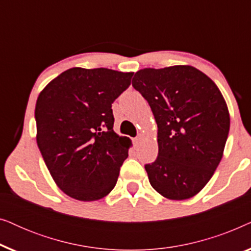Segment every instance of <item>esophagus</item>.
Returning <instances> with one entry per match:
<instances>
[{"instance_id":"1","label":"esophagus","mask_w":251,"mask_h":251,"mask_svg":"<svg viewBox=\"0 0 251 251\" xmlns=\"http://www.w3.org/2000/svg\"><path fill=\"white\" fill-rule=\"evenodd\" d=\"M143 140H144V136H143V135H138V136H137L136 138H135V145H136V146L140 145Z\"/></svg>"}]
</instances>
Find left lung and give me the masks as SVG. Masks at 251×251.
<instances>
[{
    "label": "left lung",
    "instance_id": "left-lung-1",
    "mask_svg": "<svg viewBox=\"0 0 251 251\" xmlns=\"http://www.w3.org/2000/svg\"><path fill=\"white\" fill-rule=\"evenodd\" d=\"M132 87L146 99L157 125L159 154L146 164L150 183L170 200H186L203 188L221 162L229 113L210 77L188 65L144 68Z\"/></svg>",
    "mask_w": 251,
    "mask_h": 251
}]
</instances>
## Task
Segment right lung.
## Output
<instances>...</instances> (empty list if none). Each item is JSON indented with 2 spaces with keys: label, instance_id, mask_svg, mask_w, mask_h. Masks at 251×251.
<instances>
[{
  "label": "right lung",
  "instance_id": "obj_1",
  "mask_svg": "<svg viewBox=\"0 0 251 251\" xmlns=\"http://www.w3.org/2000/svg\"><path fill=\"white\" fill-rule=\"evenodd\" d=\"M133 73L73 67L40 92L36 142L57 186L78 201H96L114 188L131 140L113 130L112 104Z\"/></svg>",
  "mask_w": 251,
  "mask_h": 251
}]
</instances>
